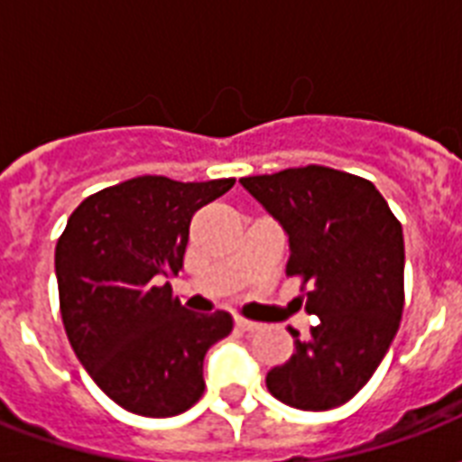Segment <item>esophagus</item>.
<instances>
[{
	"instance_id": "esophagus-1",
	"label": "esophagus",
	"mask_w": 462,
	"mask_h": 462,
	"mask_svg": "<svg viewBox=\"0 0 462 462\" xmlns=\"http://www.w3.org/2000/svg\"><path fill=\"white\" fill-rule=\"evenodd\" d=\"M235 326H237V328H242V330H249V333H254V330L261 328V323L249 321V319H242V316H237V319H235Z\"/></svg>"
}]
</instances>
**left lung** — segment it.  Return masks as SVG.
<instances>
[{
    "mask_svg": "<svg viewBox=\"0 0 462 462\" xmlns=\"http://www.w3.org/2000/svg\"><path fill=\"white\" fill-rule=\"evenodd\" d=\"M242 187L282 225L288 275L302 278L319 323L273 366L268 391L297 410H333L359 393L401 326L405 245L398 217L369 180L333 167H290L242 177Z\"/></svg>",
    "mask_w": 462,
    "mask_h": 462,
    "instance_id": "left-lung-1",
    "label": "left lung"
}]
</instances>
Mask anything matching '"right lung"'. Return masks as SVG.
Instances as JSON below:
<instances>
[{
    "instance_id": "1",
    "label": "right lung",
    "mask_w": 462,
    "mask_h": 462,
    "mask_svg": "<svg viewBox=\"0 0 462 462\" xmlns=\"http://www.w3.org/2000/svg\"><path fill=\"white\" fill-rule=\"evenodd\" d=\"M235 180L134 177L88 196L54 249L64 330L119 408L172 417L203 395V357L230 336L227 311L194 314L165 278L184 263L189 225Z\"/></svg>"
}]
</instances>
